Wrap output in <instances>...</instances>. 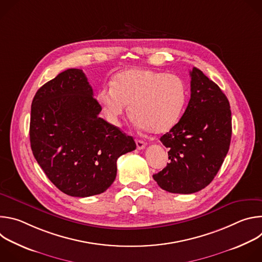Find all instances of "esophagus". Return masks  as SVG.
I'll return each instance as SVG.
<instances>
[{
  "mask_svg": "<svg viewBox=\"0 0 262 262\" xmlns=\"http://www.w3.org/2000/svg\"><path fill=\"white\" fill-rule=\"evenodd\" d=\"M136 144H137V148L140 149V150H141V149H144L147 145L146 142H144L143 140H140V139H136Z\"/></svg>",
  "mask_w": 262,
  "mask_h": 262,
  "instance_id": "esophagus-1",
  "label": "esophagus"
}]
</instances>
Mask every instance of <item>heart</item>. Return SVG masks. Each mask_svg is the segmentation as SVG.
<instances>
[{
    "instance_id": "obj_1",
    "label": "heart",
    "mask_w": 262,
    "mask_h": 262,
    "mask_svg": "<svg viewBox=\"0 0 262 262\" xmlns=\"http://www.w3.org/2000/svg\"><path fill=\"white\" fill-rule=\"evenodd\" d=\"M186 97L188 90L179 77L144 68L117 72L111 87H103L96 94L110 123L119 126L130 104L135 123L152 134L166 133L178 122Z\"/></svg>"
}]
</instances>
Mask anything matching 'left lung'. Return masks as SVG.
Instances as JSON below:
<instances>
[{
	"label": "left lung",
	"mask_w": 262,
	"mask_h": 262,
	"mask_svg": "<svg viewBox=\"0 0 262 262\" xmlns=\"http://www.w3.org/2000/svg\"><path fill=\"white\" fill-rule=\"evenodd\" d=\"M191 98L181 119L161 142L170 163L154 175L160 188L193 194L207 186L229 150L232 124L226 95L198 68L190 71Z\"/></svg>",
	"instance_id": "8db88e82"
}]
</instances>
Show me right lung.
<instances>
[{
    "label": "right lung",
    "instance_id": "obj_1",
    "mask_svg": "<svg viewBox=\"0 0 262 262\" xmlns=\"http://www.w3.org/2000/svg\"><path fill=\"white\" fill-rule=\"evenodd\" d=\"M101 107L82 69L70 68L36 92L30 142L48 178L66 195L90 197L106 191L117 160L136 143L98 115Z\"/></svg>",
    "mask_w": 262,
    "mask_h": 262
}]
</instances>
